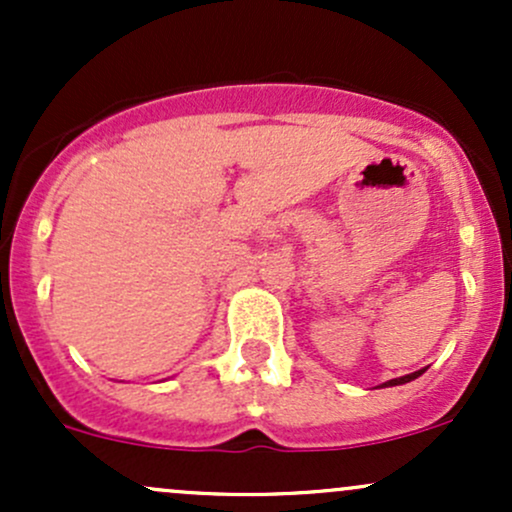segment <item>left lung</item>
Instances as JSON below:
<instances>
[{"label":"left lung","instance_id":"left-lung-1","mask_svg":"<svg viewBox=\"0 0 512 512\" xmlns=\"http://www.w3.org/2000/svg\"><path fill=\"white\" fill-rule=\"evenodd\" d=\"M421 373H426V368H424V370H414V373H409V375H402V378L387 380V383H383V387H392V385H404V383H411V380H416V378H419Z\"/></svg>","mask_w":512,"mask_h":512}]
</instances>
